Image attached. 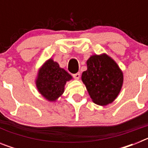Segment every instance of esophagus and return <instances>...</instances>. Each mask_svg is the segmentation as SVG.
Listing matches in <instances>:
<instances>
[{
  "label": "esophagus",
  "mask_w": 148,
  "mask_h": 148,
  "mask_svg": "<svg viewBox=\"0 0 148 148\" xmlns=\"http://www.w3.org/2000/svg\"><path fill=\"white\" fill-rule=\"evenodd\" d=\"M80 73H75V74H73V76L74 77V78H75V79H78V78H80Z\"/></svg>",
  "instance_id": "esophagus-1"
}]
</instances>
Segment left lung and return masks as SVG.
Masks as SVG:
<instances>
[{
    "label": "left lung",
    "instance_id": "8db88e82",
    "mask_svg": "<svg viewBox=\"0 0 148 148\" xmlns=\"http://www.w3.org/2000/svg\"><path fill=\"white\" fill-rule=\"evenodd\" d=\"M87 64V70L83 72L82 79L92 101L99 105L113 102L123 83V73L117 64L103 54L91 56Z\"/></svg>",
    "mask_w": 148,
    "mask_h": 148
}]
</instances>
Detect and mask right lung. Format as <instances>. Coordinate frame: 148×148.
Listing matches in <instances>:
<instances>
[{
	"label": "right lung",
	"mask_w": 148,
	"mask_h": 148,
	"mask_svg": "<svg viewBox=\"0 0 148 148\" xmlns=\"http://www.w3.org/2000/svg\"><path fill=\"white\" fill-rule=\"evenodd\" d=\"M72 78L64 69L59 67L57 62L48 60L40 68L36 80L39 92L48 101H56L62 95L64 85Z\"/></svg>",
	"instance_id": "obj_1"
}]
</instances>
